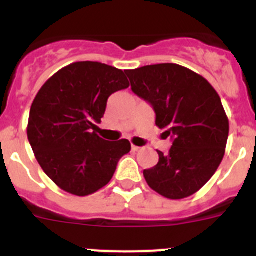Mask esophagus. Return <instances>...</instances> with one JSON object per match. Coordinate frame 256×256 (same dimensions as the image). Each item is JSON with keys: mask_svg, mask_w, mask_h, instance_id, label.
Returning a JSON list of instances; mask_svg holds the SVG:
<instances>
[{"mask_svg": "<svg viewBox=\"0 0 256 256\" xmlns=\"http://www.w3.org/2000/svg\"><path fill=\"white\" fill-rule=\"evenodd\" d=\"M140 148H138V146H136V144H132V150L133 151H138Z\"/></svg>", "mask_w": 256, "mask_h": 256, "instance_id": "34e87169", "label": "esophagus"}]
</instances>
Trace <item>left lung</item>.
I'll return each mask as SVG.
<instances>
[{
    "mask_svg": "<svg viewBox=\"0 0 256 256\" xmlns=\"http://www.w3.org/2000/svg\"><path fill=\"white\" fill-rule=\"evenodd\" d=\"M137 96L152 105L156 126L172 137L166 155L144 169L148 186L170 200L194 195L220 165L230 122L220 97L204 76L178 64H156L126 70Z\"/></svg>",
    "mask_w": 256,
    "mask_h": 256,
    "instance_id": "1",
    "label": "left lung"
}]
</instances>
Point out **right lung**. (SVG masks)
I'll return each instance as SVG.
<instances>
[{"instance_id":"right-lung-1","label":"right lung","mask_w":256,"mask_h":256,"mask_svg":"<svg viewBox=\"0 0 256 256\" xmlns=\"http://www.w3.org/2000/svg\"><path fill=\"white\" fill-rule=\"evenodd\" d=\"M130 87L123 70L94 61L62 68L42 86L29 112L28 140L50 180L76 196L105 187L128 140L105 141L97 134L110 94Z\"/></svg>"}]
</instances>
